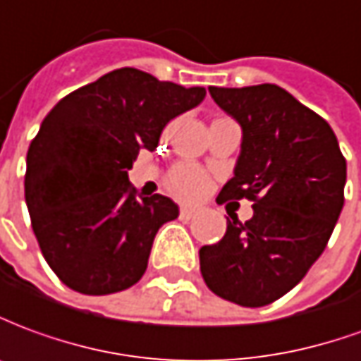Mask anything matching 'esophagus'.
Returning a JSON list of instances; mask_svg holds the SVG:
<instances>
[{"label":"esophagus","instance_id":"1","mask_svg":"<svg viewBox=\"0 0 361 361\" xmlns=\"http://www.w3.org/2000/svg\"><path fill=\"white\" fill-rule=\"evenodd\" d=\"M198 212H200V209L192 208V206H180V217H183V219H190V217L196 216Z\"/></svg>","mask_w":361,"mask_h":361}]
</instances>
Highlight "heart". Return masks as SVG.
<instances>
[{"label":"heart","instance_id":"obj_1","mask_svg":"<svg viewBox=\"0 0 361 361\" xmlns=\"http://www.w3.org/2000/svg\"><path fill=\"white\" fill-rule=\"evenodd\" d=\"M167 190L176 198L183 200H196L208 188V176L198 165H194L190 161H180L175 167L169 171L165 178Z\"/></svg>","mask_w":361,"mask_h":361}]
</instances>
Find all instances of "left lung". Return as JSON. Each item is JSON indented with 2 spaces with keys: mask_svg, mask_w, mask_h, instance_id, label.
Here are the masks:
<instances>
[{
  "mask_svg": "<svg viewBox=\"0 0 361 361\" xmlns=\"http://www.w3.org/2000/svg\"><path fill=\"white\" fill-rule=\"evenodd\" d=\"M209 94L243 128L217 204L247 198L255 214L245 224L229 214L224 239L200 249V272L219 298L262 307L323 255L344 206L346 159L329 122L282 87H209Z\"/></svg>",
  "mask_w": 361,
  "mask_h": 361,
  "instance_id": "left-lung-1",
  "label": "left lung"
}]
</instances>
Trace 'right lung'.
<instances>
[{"instance_id": "add662e5", "label": "right lung", "mask_w": 361, "mask_h": 361, "mask_svg": "<svg viewBox=\"0 0 361 361\" xmlns=\"http://www.w3.org/2000/svg\"><path fill=\"white\" fill-rule=\"evenodd\" d=\"M204 97V87L120 68L46 114L27 153L25 200L42 257L68 288L106 295L140 282L155 235L178 206L161 194L137 196L128 171Z\"/></svg>"}]
</instances>
